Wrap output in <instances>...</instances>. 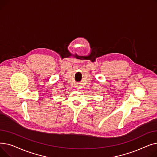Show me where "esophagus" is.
<instances>
[{
  "label": "esophagus",
  "instance_id": "1",
  "mask_svg": "<svg viewBox=\"0 0 157 157\" xmlns=\"http://www.w3.org/2000/svg\"><path fill=\"white\" fill-rule=\"evenodd\" d=\"M77 87H78V88H78V89H79V88H80V87H79V86H77Z\"/></svg>",
  "mask_w": 157,
  "mask_h": 157
}]
</instances>
